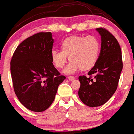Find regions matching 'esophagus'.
Returning <instances> with one entry per match:
<instances>
[{
	"label": "esophagus",
	"mask_w": 134,
	"mask_h": 134,
	"mask_svg": "<svg viewBox=\"0 0 134 134\" xmlns=\"http://www.w3.org/2000/svg\"><path fill=\"white\" fill-rule=\"evenodd\" d=\"M67 79H68L69 81H73V80L75 79V77H74V76H69L68 77H67Z\"/></svg>",
	"instance_id": "34e87169"
}]
</instances>
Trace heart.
Segmentation results:
<instances>
[{
  "instance_id": "obj_1",
  "label": "heart",
  "mask_w": 134,
  "mask_h": 134,
  "mask_svg": "<svg viewBox=\"0 0 134 134\" xmlns=\"http://www.w3.org/2000/svg\"><path fill=\"white\" fill-rule=\"evenodd\" d=\"M60 48L61 51L52 50V60L55 67L62 69L68 57L71 62L64 70L67 74L79 69L86 71L93 68L98 61L100 52L99 41L93 35L69 36L62 41Z\"/></svg>"
}]
</instances>
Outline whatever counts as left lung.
<instances>
[{"instance_id":"1","label":"left lung","mask_w":134,"mask_h":134,"mask_svg":"<svg viewBox=\"0 0 134 134\" xmlns=\"http://www.w3.org/2000/svg\"><path fill=\"white\" fill-rule=\"evenodd\" d=\"M101 37L100 53L88 77H79L78 92L84 104L90 107L101 106L113 96L118 87L123 68L121 50L117 40L107 30L96 28Z\"/></svg>"}]
</instances>
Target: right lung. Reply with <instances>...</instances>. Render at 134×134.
I'll list each match as a JSON object with an SVG mask.
<instances>
[{
	"mask_svg": "<svg viewBox=\"0 0 134 134\" xmlns=\"http://www.w3.org/2000/svg\"><path fill=\"white\" fill-rule=\"evenodd\" d=\"M53 42L50 32L35 34L18 45L10 60L14 90L21 104L31 111L48 108L65 79L52 63Z\"/></svg>",
	"mask_w": 134,
	"mask_h": 134,
	"instance_id": "1",
	"label": "right lung"
}]
</instances>
